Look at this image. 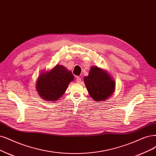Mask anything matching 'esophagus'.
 I'll list each match as a JSON object with an SVG mask.
<instances>
[{"label":"esophagus","mask_w":156,"mask_h":156,"mask_svg":"<svg viewBox=\"0 0 156 156\" xmlns=\"http://www.w3.org/2000/svg\"><path fill=\"white\" fill-rule=\"evenodd\" d=\"M81 80H82V78H80V76H76V81L77 83L81 82Z\"/></svg>","instance_id":"34e87169"}]
</instances>
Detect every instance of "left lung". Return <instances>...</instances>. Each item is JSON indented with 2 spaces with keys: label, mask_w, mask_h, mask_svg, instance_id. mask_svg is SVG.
I'll return each instance as SVG.
<instances>
[{
  "label": "left lung",
  "mask_w": 156,
  "mask_h": 156,
  "mask_svg": "<svg viewBox=\"0 0 156 156\" xmlns=\"http://www.w3.org/2000/svg\"><path fill=\"white\" fill-rule=\"evenodd\" d=\"M83 81L89 95L96 101L106 100L115 89V82L109 74L96 66L90 67Z\"/></svg>",
  "instance_id": "1"
}]
</instances>
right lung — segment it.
Wrapping results in <instances>:
<instances>
[{
  "mask_svg": "<svg viewBox=\"0 0 156 156\" xmlns=\"http://www.w3.org/2000/svg\"><path fill=\"white\" fill-rule=\"evenodd\" d=\"M74 80L70 71L56 65L51 70L42 73L38 76L36 88L39 96L46 101H56L65 93L69 84Z\"/></svg>",
  "mask_w": 156,
  "mask_h": 156,
  "instance_id": "obj_1",
  "label": "right lung"
}]
</instances>
